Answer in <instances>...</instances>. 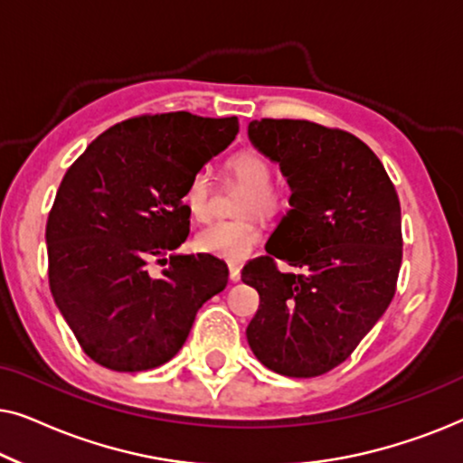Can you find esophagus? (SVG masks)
Returning <instances> with one entry per match:
<instances>
[{
    "label": "esophagus",
    "instance_id": "1",
    "mask_svg": "<svg viewBox=\"0 0 463 463\" xmlns=\"http://www.w3.org/2000/svg\"><path fill=\"white\" fill-rule=\"evenodd\" d=\"M240 278H242V274H240V268H236V265H230V280L240 282Z\"/></svg>",
    "mask_w": 463,
    "mask_h": 463
}]
</instances>
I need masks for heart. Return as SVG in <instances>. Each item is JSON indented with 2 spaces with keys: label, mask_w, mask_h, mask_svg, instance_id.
Listing matches in <instances>:
<instances>
[{
  "label": "heart",
  "mask_w": 463,
  "mask_h": 463,
  "mask_svg": "<svg viewBox=\"0 0 463 463\" xmlns=\"http://www.w3.org/2000/svg\"><path fill=\"white\" fill-rule=\"evenodd\" d=\"M227 170L233 179L250 189V194L240 204V213H255L257 217L269 219L280 211V198L269 187L271 166L263 156H259L257 151H240L227 162ZM183 202L195 221H208L213 217V181L208 173H198L189 179ZM259 238L261 233L252 219L225 221L202 230L195 236V246L206 255L223 259L227 263H242L244 259H249Z\"/></svg>",
  "instance_id": "heart-1"
}]
</instances>
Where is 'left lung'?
<instances>
[{
	"label": "left lung",
	"instance_id": "1",
	"mask_svg": "<svg viewBox=\"0 0 463 463\" xmlns=\"http://www.w3.org/2000/svg\"><path fill=\"white\" fill-rule=\"evenodd\" d=\"M249 138L280 166L290 208L242 282L261 303L246 339L287 377L339 366L375 326L402 261L401 202L379 157L350 132L306 119H252ZM280 258L297 272H280Z\"/></svg>",
	"mask_w": 463,
	"mask_h": 463
}]
</instances>
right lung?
Wrapping results in <instances>:
<instances>
[{"mask_svg":"<svg viewBox=\"0 0 463 463\" xmlns=\"http://www.w3.org/2000/svg\"><path fill=\"white\" fill-rule=\"evenodd\" d=\"M238 118L187 111L111 126L62 176L46 225L50 290L81 350L111 371L168 363L227 265L176 249L189 236V179L238 135ZM162 262L160 275L150 265Z\"/></svg>","mask_w":463,"mask_h":463,"instance_id":"1","label":"right lung"}]
</instances>
